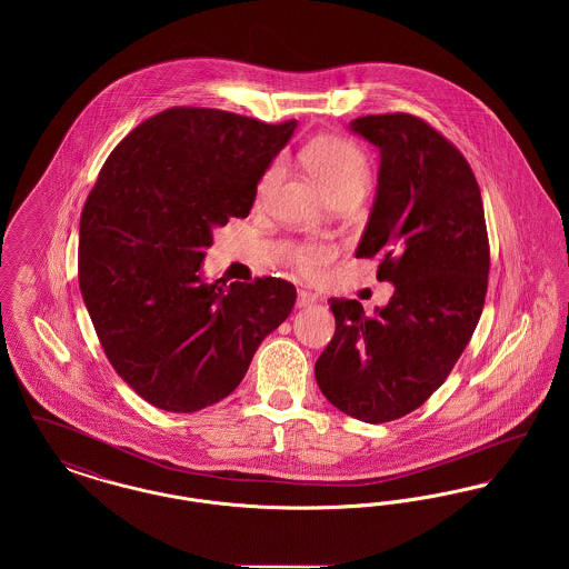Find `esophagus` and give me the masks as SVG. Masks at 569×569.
I'll return each mask as SVG.
<instances>
[{
    "label": "esophagus",
    "instance_id": "34e87169",
    "mask_svg": "<svg viewBox=\"0 0 569 569\" xmlns=\"http://www.w3.org/2000/svg\"><path fill=\"white\" fill-rule=\"evenodd\" d=\"M313 302H318V297H316L313 292H307V290H298V307H311Z\"/></svg>",
    "mask_w": 569,
    "mask_h": 569
}]
</instances>
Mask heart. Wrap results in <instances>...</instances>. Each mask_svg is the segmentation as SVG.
<instances>
[{
  "instance_id": "heart-1",
  "label": "heart",
  "mask_w": 569,
  "mask_h": 569,
  "mask_svg": "<svg viewBox=\"0 0 569 569\" xmlns=\"http://www.w3.org/2000/svg\"><path fill=\"white\" fill-rule=\"evenodd\" d=\"M302 162L313 174V179L325 188L328 196L350 186L369 183V162L365 153L350 140H343V138H335V136L316 138L302 149ZM279 177H281V162L274 160L260 174L256 186V198L267 200L271 196L272 188L277 186ZM332 258H335V247L320 241H302L292 249L295 267L307 277H320L332 262Z\"/></svg>"
}]
</instances>
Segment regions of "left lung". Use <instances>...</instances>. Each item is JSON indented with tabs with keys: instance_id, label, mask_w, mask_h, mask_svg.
Wrapping results in <instances>:
<instances>
[{
	"instance_id": "left-lung-1",
	"label": "left lung",
	"mask_w": 569,
	"mask_h": 569,
	"mask_svg": "<svg viewBox=\"0 0 569 569\" xmlns=\"http://www.w3.org/2000/svg\"><path fill=\"white\" fill-rule=\"evenodd\" d=\"M350 128L379 149L356 258H378L395 295L373 316L358 300H328L337 328L316 379L337 409L379 425L418 409L450 376L482 316L490 249L476 174L446 136L407 112Z\"/></svg>"
}]
</instances>
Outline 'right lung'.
Masks as SVG:
<instances>
[{
	"instance_id": "add662e5",
	"label": "right lung",
	"mask_w": 569,
	"mask_h": 569,
	"mask_svg": "<svg viewBox=\"0 0 569 569\" xmlns=\"http://www.w3.org/2000/svg\"><path fill=\"white\" fill-rule=\"evenodd\" d=\"M297 121L174 107L142 121L102 166L81 213L79 283L104 353L136 395L190 413L228 397L297 288L277 277L204 283L213 228L247 217Z\"/></svg>"
}]
</instances>
